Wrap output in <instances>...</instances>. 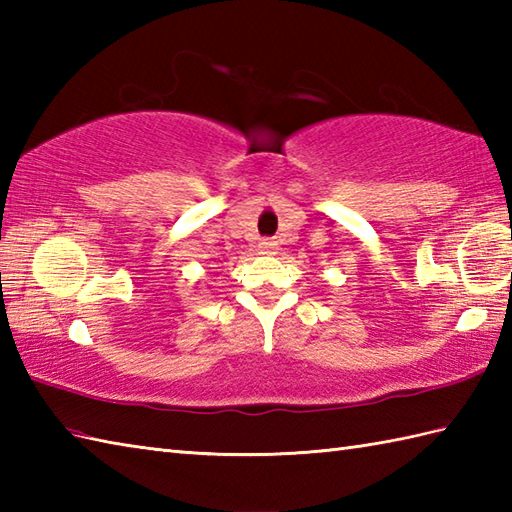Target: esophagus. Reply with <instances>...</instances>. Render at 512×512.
I'll use <instances>...</instances> for the list:
<instances>
[{
  "label": "esophagus",
  "mask_w": 512,
  "mask_h": 512,
  "mask_svg": "<svg viewBox=\"0 0 512 512\" xmlns=\"http://www.w3.org/2000/svg\"><path fill=\"white\" fill-rule=\"evenodd\" d=\"M277 242L275 239H264L262 244H259V250H262V253H268V255H273V253H277Z\"/></svg>",
  "instance_id": "esophagus-1"
}]
</instances>
